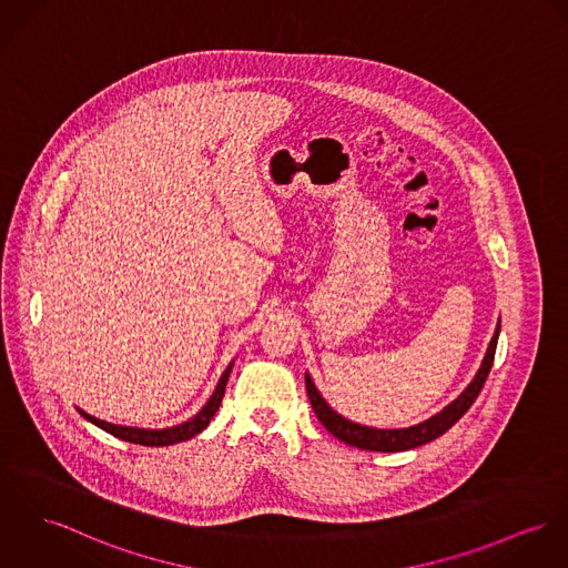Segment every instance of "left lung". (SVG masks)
I'll return each instance as SVG.
<instances>
[{"label": "left lung", "mask_w": 568, "mask_h": 568, "mask_svg": "<svg viewBox=\"0 0 568 568\" xmlns=\"http://www.w3.org/2000/svg\"><path fill=\"white\" fill-rule=\"evenodd\" d=\"M499 329H501V321L497 323L495 336L490 338V345L486 349V356L481 361L479 371L475 373L473 382L466 386L460 393L458 399H454L449 406H445L443 410L434 416H429L427 420L413 425V427H404V429H377V427H366L361 423H354L338 413H334L327 402L321 397V393L316 390V386L312 384V377L306 373V390H308L310 404L312 410L316 414V418L323 423V427L336 436L338 440H343L345 445L358 447V449H368V452H408L414 447H420L438 436H443L454 423H458L463 418V414L473 406V402L477 399V395L484 388V382L493 368L495 361V352H497V338H499Z\"/></svg>", "instance_id": "left-lung-1"}]
</instances>
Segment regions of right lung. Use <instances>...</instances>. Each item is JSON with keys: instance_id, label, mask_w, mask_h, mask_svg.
<instances>
[{"instance_id": "obj_1", "label": "right lung", "mask_w": 568, "mask_h": 568, "mask_svg": "<svg viewBox=\"0 0 568 568\" xmlns=\"http://www.w3.org/2000/svg\"><path fill=\"white\" fill-rule=\"evenodd\" d=\"M232 364L223 371L212 397L207 399L206 406L195 414L193 418L180 423V425H173V427H164V429H143V427H125V425H114V423H105L102 418H95L91 414L80 410V414L91 420L93 425H98L103 432L121 438V440H128V443H134V445H145V447H164V445H175V443H182V440H189L193 436H197L200 432H204L207 427V423L212 420V416L219 410L221 406V399L225 395V384H227V377H230V371H232Z\"/></svg>"}]
</instances>
